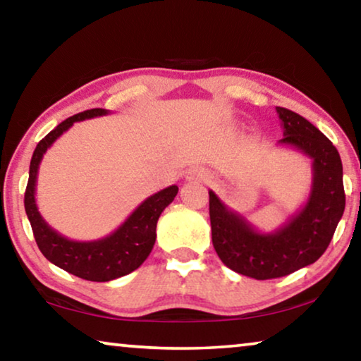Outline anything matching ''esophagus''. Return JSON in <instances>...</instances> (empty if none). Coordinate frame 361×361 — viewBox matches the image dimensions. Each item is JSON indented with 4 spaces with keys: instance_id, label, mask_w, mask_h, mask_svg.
Returning <instances> with one entry per match:
<instances>
[{
    "instance_id": "1",
    "label": "esophagus",
    "mask_w": 361,
    "mask_h": 361,
    "mask_svg": "<svg viewBox=\"0 0 361 361\" xmlns=\"http://www.w3.org/2000/svg\"><path fill=\"white\" fill-rule=\"evenodd\" d=\"M186 180L188 181H207L209 178H211V175L207 173L206 170L201 169V166H192V169H190L186 171Z\"/></svg>"
}]
</instances>
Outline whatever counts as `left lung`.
Listing matches in <instances>:
<instances>
[{"mask_svg":"<svg viewBox=\"0 0 361 361\" xmlns=\"http://www.w3.org/2000/svg\"><path fill=\"white\" fill-rule=\"evenodd\" d=\"M276 110L283 128L279 144L295 147L313 160V183L305 206L276 232L262 233L209 191L215 251L225 266L256 281L288 276L318 261L345 209L342 160L337 149L298 113L282 106Z\"/></svg>","mask_w":361,"mask_h":361,"instance_id":"obj_1","label":"left lung"}]
</instances>
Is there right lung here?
I'll use <instances>...</instances> for the list:
<instances>
[{
	"instance_id": "1",
	"label": "right lung",
	"mask_w": 361,
	"mask_h": 361,
	"mask_svg": "<svg viewBox=\"0 0 361 361\" xmlns=\"http://www.w3.org/2000/svg\"><path fill=\"white\" fill-rule=\"evenodd\" d=\"M109 115V110L92 109L78 115L69 116L60 123L53 131L47 134L37 144L30 160L29 181H27L24 206L34 232L37 246L42 255L53 264L61 267L73 276L85 279L90 282H109L113 279L123 277L136 269L147 259L155 243V228L157 220L164 209L173 201L178 186L171 185L165 190L155 192L146 201L139 204L129 217L109 236L94 241H74L69 240L48 225L39 212L35 204V185L37 173L43 159L53 142L68 131L76 121L89 120V118Z\"/></svg>"
}]
</instances>
